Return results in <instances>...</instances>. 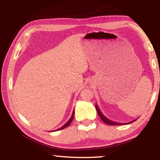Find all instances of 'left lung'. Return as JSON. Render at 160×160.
<instances>
[{"label": "left lung", "instance_id": "left-lung-1", "mask_svg": "<svg viewBox=\"0 0 160 160\" xmlns=\"http://www.w3.org/2000/svg\"><path fill=\"white\" fill-rule=\"evenodd\" d=\"M96 110H97V112H98V115H99L100 119L102 120L104 123L107 124L108 125H112V126H119V125H124V124H131L132 123V122H133L135 121H136L138 120L137 119H135V120H132L130 122H127V123H120V122H113L112 120H110L109 119H108L107 117H105L104 115L102 114V113L101 111L100 110L99 107H98V106L97 105V104H96Z\"/></svg>", "mask_w": 160, "mask_h": 160}]
</instances>
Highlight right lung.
<instances>
[{
  "mask_svg": "<svg viewBox=\"0 0 160 160\" xmlns=\"http://www.w3.org/2000/svg\"><path fill=\"white\" fill-rule=\"evenodd\" d=\"M73 116H74V110L73 111V113H72V115H71V118H70V119L69 120V121H68L66 124H64L62 127H61L60 128H58V129H57V130H56V131H60V130H62V129H63V128H66V127H67L68 126H69V124H71V122H72V120H73Z\"/></svg>",
  "mask_w": 160,
  "mask_h": 160,
  "instance_id": "obj_1",
  "label": "right lung"
}]
</instances>
